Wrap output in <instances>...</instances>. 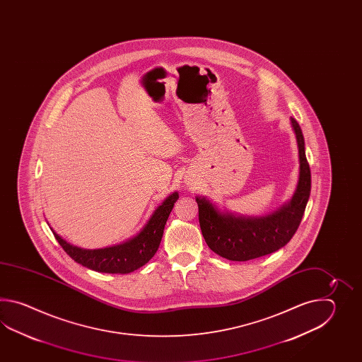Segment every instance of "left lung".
Returning <instances> with one entry per match:
<instances>
[{"mask_svg":"<svg viewBox=\"0 0 362 362\" xmlns=\"http://www.w3.org/2000/svg\"><path fill=\"white\" fill-rule=\"evenodd\" d=\"M299 147V181L293 198L276 212L262 217H245L220 212L204 197H197L200 230L208 247L231 262H247L286 246L298 230L310 195V170L305 156L300 125L291 117Z\"/></svg>","mask_w":362,"mask_h":362,"instance_id":"obj_1","label":"left lung"}]
</instances>
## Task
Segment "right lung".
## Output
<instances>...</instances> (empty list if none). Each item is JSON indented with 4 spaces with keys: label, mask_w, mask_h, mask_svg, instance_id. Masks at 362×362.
Listing matches in <instances>:
<instances>
[{
    "label": "right lung",
    "mask_w": 362,
    "mask_h": 362,
    "mask_svg": "<svg viewBox=\"0 0 362 362\" xmlns=\"http://www.w3.org/2000/svg\"><path fill=\"white\" fill-rule=\"evenodd\" d=\"M177 199L178 192L170 194L163 202L162 206L155 209L144 229L134 238L129 239L122 245L98 250H85L71 245L59 237L53 229L52 231L66 254L83 267L100 273L127 274L144 267L158 251L164 226Z\"/></svg>",
    "instance_id": "obj_1"
}]
</instances>
